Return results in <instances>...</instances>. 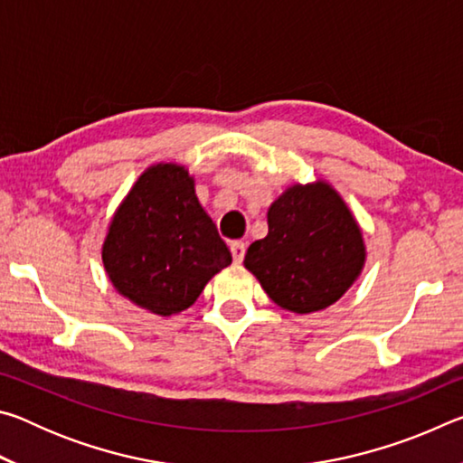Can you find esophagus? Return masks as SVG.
Listing matches in <instances>:
<instances>
[{
  "mask_svg": "<svg viewBox=\"0 0 463 463\" xmlns=\"http://www.w3.org/2000/svg\"><path fill=\"white\" fill-rule=\"evenodd\" d=\"M245 250H247V242H242V241L231 242V253H232L234 263H241L242 260H245Z\"/></svg>",
  "mask_w": 463,
  "mask_h": 463,
  "instance_id": "obj_1",
  "label": "esophagus"
}]
</instances>
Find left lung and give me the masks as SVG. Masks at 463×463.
Instances as JSON below:
<instances>
[{
  "mask_svg": "<svg viewBox=\"0 0 463 463\" xmlns=\"http://www.w3.org/2000/svg\"><path fill=\"white\" fill-rule=\"evenodd\" d=\"M269 232L247 249L245 268L278 307L307 315L331 307L365 261L362 231L331 185H294L271 203Z\"/></svg>",
  "mask_w": 463,
  "mask_h": 463,
  "instance_id": "1",
  "label": "left lung"
}]
</instances>
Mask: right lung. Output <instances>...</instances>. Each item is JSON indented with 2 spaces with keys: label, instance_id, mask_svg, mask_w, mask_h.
Listing matches in <instances>:
<instances>
[{
  "label": "right lung",
  "instance_id": "right-lung-1",
  "mask_svg": "<svg viewBox=\"0 0 463 463\" xmlns=\"http://www.w3.org/2000/svg\"><path fill=\"white\" fill-rule=\"evenodd\" d=\"M101 260L120 294L161 317L190 308L208 279L231 265L184 167L146 169L109 224Z\"/></svg>",
  "mask_w": 463,
  "mask_h": 463
}]
</instances>
